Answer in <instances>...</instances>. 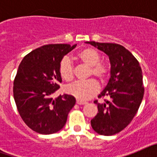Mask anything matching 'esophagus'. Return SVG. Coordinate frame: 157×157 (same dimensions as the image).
Listing matches in <instances>:
<instances>
[{
  "label": "esophagus",
  "mask_w": 157,
  "mask_h": 157,
  "mask_svg": "<svg viewBox=\"0 0 157 157\" xmlns=\"http://www.w3.org/2000/svg\"><path fill=\"white\" fill-rule=\"evenodd\" d=\"M76 104H77V105H84L86 104V101H80V100H77V101H76Z\"/></svg>",
  "instance_id": "obj_1"
}]
</instances>
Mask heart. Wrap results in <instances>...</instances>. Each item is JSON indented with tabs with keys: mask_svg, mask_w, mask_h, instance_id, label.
<instances>
[{
	"mask_svg": "<svg viewBox=\"0 0 157 157\" xmlns=\"http://www.w3.org/2000/svg\"><path fill=\"white\" fill-rule=\"evenodd\" d=\"M101 54L92 48H86L77 54V59L90 67L89 76H95L101 82H105L110 75V68L105 62L101 61ZM59 76L65 82H71L74 78V67L67 57L60 60L58 67ZM67 92L80 101L90 99L98 94L99 85L97 80L90 78L84 82H76L68 86Z\"/></svg>",
	"mask_w": 157,
	"mask_h": 157,
	"instance_id": "b5f03b06",
	"label": "heart"
}]
</instances>
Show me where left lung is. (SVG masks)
I'll return each mask as SVG.
<instances>
[{
  "instance_id": "left-lung-1",
  "label": "left lung",
  "mask_w": 157,
  "mask_h": 157,
  "mask_svg": "<svg viewBox=\"0 0 157 157\" xmlns=\"http://www.w3.org/2000/svg\"><path fill=\"white\" fill-rule=\"evenodd\" d=\"M109 56L111 77L98 98L109 97L105 103L97 104L98 112L90 121L94 131L110 136L127 127L138 112L143 99L145 88L142 71L138 59L123 45L116 43L87 41Z\"/></svg>"
}]
</instances>
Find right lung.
I'll return each instance as SVG.
<instances>
[{
    "label": "right lung",
    "instance_id": "right-lung-1",
    "mask_svg": "<svg viewBox=\"0 0 157 157\" xmlns=\"http://www.w3.org/2000/svg\"><path fill=\"white\" fill-rule=\"evenodd\" d=\"M76 44H49L24 56L13 82V96L22 120L35 132L51 134L64 127L75 105L73 96H52L62 82L58 67L63 56Z\"/></svg>",
    "mask_w": 157,
    "mask_h": 157
}]
</instances>
